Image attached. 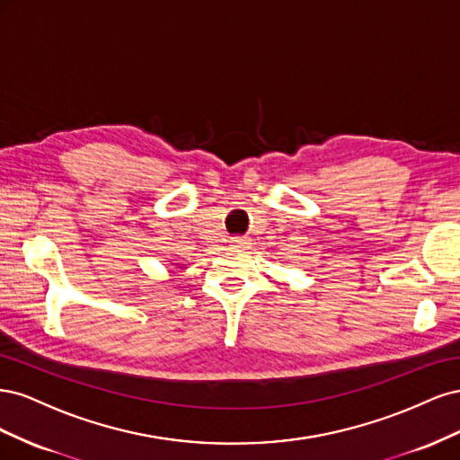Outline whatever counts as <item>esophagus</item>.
<instances>
[{
  "label": "esophagus",
  "mask_w": 460,
  "mask_h": 460,
  "mask_svg": "<svg viewBox=\"0 0 460 460\" xmlns=\"http://www.w3.org/2000/svg\"><path fill=\"white\" fill-rule=\"evenodd\" d=\"M228 243H230V249H238V252H242V249L249 247L252 240H247V238H232Z\"/></svg>",
  "instance_id": "34e87169"
}]
</instances>
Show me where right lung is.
Listing matches in <instances>:
<instances>
[{"mask_svg": "<svg viewBox=\"0 0 460 460\" xmlns=\"http://www.w3.org/2000/svg\"><path fill=\"white\" fill-rule=\"evenodd\" d=\"M172 264H178V262H172Z\"/></svg>", "mask_w": 460, "mask_h": 460, "instance_id": "obj_1", "label": "right lung"}]
</instances>
